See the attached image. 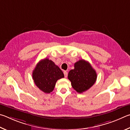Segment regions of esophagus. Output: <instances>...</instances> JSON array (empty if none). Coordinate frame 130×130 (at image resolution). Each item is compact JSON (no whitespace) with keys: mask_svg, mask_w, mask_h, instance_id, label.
<instances>
[{"mask_svg":"<svg viewBox=\"0 0 130 130\" xmlns=\"http://www.w3.org/2000/svg\"><path fill=\"white\" fill-rule=\"evenodd\" d=\"M63 73H64V77H65V78H67V75H68V72H67L66 71H64Z\"/></svg>","mask_w":130,"mask_h":130,"instance_id":"obj_1","label":"esophagus"}]
</instances>
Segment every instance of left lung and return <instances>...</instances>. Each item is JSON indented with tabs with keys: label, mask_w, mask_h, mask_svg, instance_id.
Returning a JSON list of instances; mask_svg holds the SVG:
<instances>
[{
	"label": "left lung",
	"mask_w": 130,
	"mask_h": 130,
	"mask_svg": "<svg viewBox=\"0 0 130 130\" xmlns=\"http://www.w3.org/2000/svg\"><path fill=\"white\" fill-rule=\"evenodd\" d=\"M97 74L89 62L81 59L74 64V69L70 70L68 79L72 88L78 93L89 89L96 80Z\"/></svg>",
	"instance_id": "obj_1"
}]
</instances>
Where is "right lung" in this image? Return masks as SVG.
Wrapping results in <instances>:
<instances>
[{
  "label": "right lung",
  "instance_id": "1",
  "mask_svg": "<svg viewBox=\"0 0 130 130\" xmlns=\"http://www.w3.org/2000/svg\"><path fill=\"white\" fill-rule=\"evenodd\" d=\"M62 78H64L62 71L48 58L41 60L32 72V79L36 86L46 94L52 92L57 80Z\"/></svg>",
  "mask_w": 130,
  "mask_h": 130
}]
</instances>
